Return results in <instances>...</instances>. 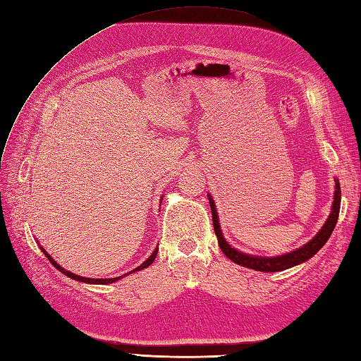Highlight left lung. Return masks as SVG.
<instances>
[{"mask_svg":"<svg viewBox=\"0 0 361 361\" xmlns=\"http://www.w3.org/2000/svg\"><path fill=\"white\" fill-rule=\"evenodd\" d=\"M208 199H209V207H211V212H212V223H214V231H216V235L219 240V246L221 249V252L225 253V255L235 262V264H240L243 267H249L253 270H258V271H281V270H286L290 269L293 266L300 264V262H304L307 259H310L313 255L324 247L325 243L328 241V238L331 237V233H333L334 228H336V223L338 219V211H340V183L336 179V191H334V202H333V208H331V214L328 220L325 221V225L322 226L316 237L313 240H310L305 246H302L293 252L286 253V255H279V257H253V255H247V253H243L237 249H233L229 243H226L225 237H223L221 229H220V223H219V216H217V209H216V204H214L212 197L208 194Z\"/></svg>","mask_w":361,"mask_h":361,"instance_id":"left-lung-1","label":"left lung"}]
</instances>
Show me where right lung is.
I'll use <instances>...</instances> for the list:
<instances>
[{"mask_svg":"<svg viewBox=\"0 0 361 361\" xmlns=\"http://www.w3.org/2000/svg\"><path fill=\"white\" fill-rule=\"evenodd\" d=\"M41 250L45 253V257H47L48 259H50V262H51V264H53V266H54L57 270L62 271L63 275L70 276L71 279H75V281H82V282H86V284H112V282H115V281L121 279V278H123V276H126V275H129V274H135V271H138V270H142V269H145V267H149V266L152 264V262L154 261V258H157V252H158V247L153 250L152 255H150L147 259H145L141 266H138V267H136V269H133L132 271H129V274H124V275H121V276H118V278H104V279H103V278H100V279H94V278H83V276H79V275H74V274H71V271H68V270H65L63 267H61L59 264H57V262H56V261L51 258V255H48L47 250H45L44 247H41Z\"/></svg>","mask_w":361,"mask_h":361,"instance_id":"1","label":"right lung"}]
</instances>
